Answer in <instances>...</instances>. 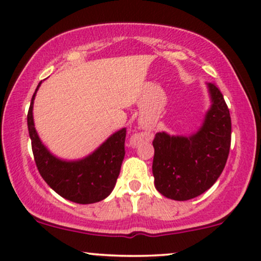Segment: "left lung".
I'll return each mask as SVG.
<instances>
[{"instance_id":"8db88e82","label":"left lung","mask_w":261,"mask_h":261,"mask_svg":"<svg viewBox=\"0 0 261 261\" xmlns=\"http://www.w3.org/2000/svg\"><path fill=\"white\" fill-rule=\"evenodd\" d=\"M212 107L202 127L190 137L158 133L153 140L155 188L169 199L186 201L216 183L231 144V118L223 94L208 84Z\"/></svg>"}]
</instances>
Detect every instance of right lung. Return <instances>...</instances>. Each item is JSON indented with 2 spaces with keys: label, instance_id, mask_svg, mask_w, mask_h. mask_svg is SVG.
Instances as JSON below:
<instances>
[{
  "label": "right lung",
  "instance_id": "right-lung-1",
  "mask_svg": "<svg viewBox=\"0 0 261 261\" xmlns=\"http://www.w3.org/2000/svg\"><path fill=\"white\" fill-rule=\"evenodd\" d=\"M36 91L29 108L28 126L39 174L53 190L72 202L87 204L106 199L119 176L125 156L126 128H121L112 135L97 150L85 159L62 161L49 153L35 130L32 106Z\"/></svg>",
  "mask_w": 261,
  "mask_h": 261
}]
</instances>
